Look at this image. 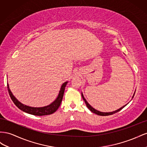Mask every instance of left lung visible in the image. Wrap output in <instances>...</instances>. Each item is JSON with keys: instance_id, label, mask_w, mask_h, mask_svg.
Wrapping results in <instances>:
<instances>
[{"instance_id": "obj_1", "label": "left lung", "mask_w": 147, "mask_h": 147, "mask_svg": "<svg viewBox=\"0 0 147 147\" xmlns=\"http://www.w3.org/2000/svg\"><path fill=\"white\" fill-rule=\"evenodd\" d=\"M135 92H136V91H135ZM135 92H134V95H133V96H132V98H133V97H134V94H135ZM81 95H82V97L83 100H84V102H85V103H86V104L87 107L89 109V110H90V111H92V113H95V114L97 115H100V116H108V115H111L115 114V113H117V112H118V111H119L120 110H122V109H123V108H124V107L126 106L129 103H127L126 105H124L123 107H121L120 108H119L118 110H115V111H112V112H106V113H105V112H101V111H98V110H95V108H94L93 107H92L90 105H89V103L87 102V100H86V98H84V95H83L82 93H81Z\"/></svg>"}]
</instances>
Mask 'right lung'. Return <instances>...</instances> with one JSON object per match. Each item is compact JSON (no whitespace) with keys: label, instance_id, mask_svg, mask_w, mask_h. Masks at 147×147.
Instances as JSON below:
<instances>
[{"label":"right lung","instance_id":"add662e5","mask_svg":"<svg viewBox=\"0 0 147 147\" xmlns=\"http://www.w3.org/2000/svg\"><path fill=\"white\" fill-rule=\"evenodd\" d=\"M68 82V81H66L61 85L60 90L59 91V94H58L57 98L54 100L52 103H50L47 106L43 107H31L22 103L15 98L13 94L11 93V92L9 88V85H8V83L7 88L8 93H9V95L10 96L11 99L12 100V101L13 102L15 105L19 109H20L21 110H22L25 113H27L28 114H31L35 116H45L52 114L54 112H55L58 110V108H59L62 101L63 97L65 87Z\"/></svg>","mask_w":147,"mask_h":147}]
</instances>
